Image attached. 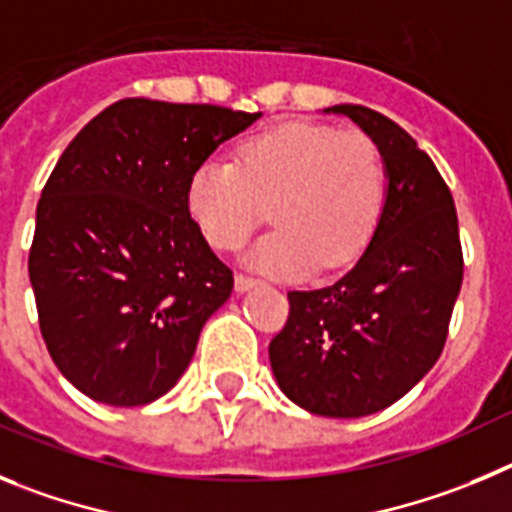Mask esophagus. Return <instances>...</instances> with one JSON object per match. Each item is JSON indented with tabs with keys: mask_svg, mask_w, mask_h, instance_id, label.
<instances>
[{
	"mask_svg": "<svg viewBox=\"0 0 512 512\" xmlns=\"http://www.w3.org/2000/svg\"><path fill=\"white\" fill-rule=\"evenodd\" d=\"M257 283H260V280L250 278V275H242V273L234 275V290H237V293H245V290H250L252 285Z\"/></svg>",
	"mask_w": 512,
	"mask_h": 512,
	"instance_id": "esophagus-1",
	"label": "esophagus"
}]
</instances>
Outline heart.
Segmentation results:
<instances>
[{"label": "heart", "instance_id": "heart-1", "mask_svg": "<svg viewBox=\"0 0 512 512\" xmlns=\"http://www.w3.org/2000/svg\"><path fill=\"white\" fill-rule=\"evenodd\" d=\"M388 201V165L365 132L283 124L237 147L234 163L193 168L186 206L214 250L234 252L270 214L278 227L250 262L270 275L349 265L370 245Z\"/></svg>", "mask_w": 512, "mask_h": 512}]
</instances>
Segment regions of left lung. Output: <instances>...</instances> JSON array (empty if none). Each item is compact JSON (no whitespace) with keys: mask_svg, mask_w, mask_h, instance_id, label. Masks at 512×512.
<instances>
[{"mask_svg":"<svg viewBox=\"0 0 512 512\" xmlns=\"http://www.w3.org/2000/svg\"><path fill=\"white\" fill-rule=\"evenodd\" d=\"M324 112L352 119L377 142L388 201L347 275L290 290L270 365L280 390L308 413L359 418L393 405L436 365L464 257L451 191L418 142L375 109L336 104Z\"/></svg>","mask_w":512,"mask_h":512,"instance_id":"left-lung-1","label":"left lung"}]
</instances>
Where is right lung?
<instances>
[{
	"mask_svg": "<svg viewBox=\"0 0 512 512\" xmlns=\"http://www.w3.org/2000/svg\"><path fill=\"white\" fill-rule=\"evenodd\" d=\"M262 114L122 99L55 163L35 216L30 283L55 367L119 408L168 393L234 288L188 214L193 168Z\"/></svg>",
	"mask_w": 512,
	"mask_h": 512,
	"instance_id": "obj_1",
	"label": "right lung"
}]
</instances>
